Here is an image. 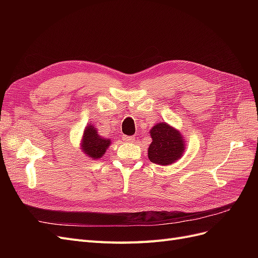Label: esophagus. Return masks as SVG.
<instances>
[{"mask_svg":"<svg viewBox=\"0 0 258 258\" xmlns=\"http://www.w3.org/2000/svg\"><path fill=\"white\" fill-rule=\"evenodd\" d=\"M135 137H130V136H124L123 137V141L128 142V143H134L135 142Z\"/></svg>","mask_w":258,"mask_h":258,"instance_id":"1","label":"esophagus"}]
</instances>
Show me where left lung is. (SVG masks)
Listing matches in <instances>:
<instances>
[{"label":"left lung","mask_w":258,"mask_h":258,"mask_svg":"<svg viewBox=\"0 0 258 258\" xmlns=\"http://www.w3.org/2000/svg\"><path fill=\"white\" fill-rule=\"evenodd\" d=\"M152 143L148 147V159L157 165H171L182 157L185 150L181 132L166 122L156 123L151 129Z\"/></svg>","instance_id":"left-lung-1"}]
</instances>
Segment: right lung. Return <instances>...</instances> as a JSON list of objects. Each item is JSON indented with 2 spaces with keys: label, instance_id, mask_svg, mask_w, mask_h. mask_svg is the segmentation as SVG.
Segmentation results:
<instances>
[{
  "label": "right lung",
  "instance_id": "obj_1",
  "mask_svg": "<svg viewBox=\"0 0 258 258\" xmlns=\"http://www.w3.org/2000/svg\"><path fill=\"white\" fill-rule=\"evenodd\" d=\"M111 145V140L99 136L97 129L92 124H87L84 131L82 150L88 157L99 159L105 154L107 147Z\"/></svg>",
  "mask_w": 258,
  "mask_h": 258
}]
</instances>
